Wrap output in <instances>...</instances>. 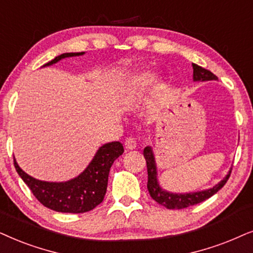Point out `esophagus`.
<instances>
[{
	"label": "esophagus",
	"instance_id": "34e87169",
	"mask_svg": "<svg viewBox=\"0 0 253 253\" xmlns=\"http://www.w3.org/2000/svg\"><path fill=\"white\" fill-rule=\"evenodd\" d=\"M125 147H126L127 150L135 149V148H136V141H135V139H134V137H132V136L127 137V139L125 140Z\"/></svg>",
	"mask_w": 253,
	"mask_h": 253
}]
</instances>
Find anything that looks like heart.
I'll list each match as a JSON object with an SVG mask.
<instances>
[{
  "instance_id": "b5f03b06",
  "label": "heart",
  "mask_w": 253,
  "mask_h": 253,
  "mask_svg": "<svg viewBox=\"0 0 253 253\" xmlns=\"http://www.w3.org/2000/svg\"><path fill=\"white\" fill-rule=\"evenodd\" d=\"M155 81L154 74L151 73H140L132 77L129 81L128 85L130 90H143L147 89L148 86H150Z\"/></svg>"
}]
</instances>
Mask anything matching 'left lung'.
<instances>
[{"mask_svg": "<svg viewBox=\"0 0 253 253\" xmlns=\"http://www.w3.org/2000/svg\"><path fill=\"white\" fill-rule=\"evenodd\" d=\"M193 67V81L194 82H205V81H216L217 77L214 75L210 70L203 68V67L192 63ZM143 156L147 162V170H148V191H149L150 197L162 206H164L168 210H181V208H186L188 206H193L199 203H203L211 195H214L216 192L221 190L227 183L231 173V169L229 171L227 176L222 179L220 183L215 185V186L207 188L204 191L198 192H190V193H173L169 192L164 188H162L157 178V167L156 161H155L154 151L151 147H146L143 149Z\"/></svg>", "mask_w": 253, "mask_h": 253, "instance_id": "obj_1", "label": "left lung"}]
</instances>
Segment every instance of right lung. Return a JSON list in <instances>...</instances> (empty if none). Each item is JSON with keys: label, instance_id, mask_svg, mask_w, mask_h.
Returning a JSON list of instances; mask_svg holds the SVG:
<instances>
[{"label": "right lung", "instance_id": "right-lung-1", "mask_svg": "<svg viewBox=\"0 0 253 253\" xmlns=\"http://www.w3.org/2000/svg\"><path fill=\"white\" fill-rule=\"evenodd\" d=\"M80 53H63L42 67L52 66L60 60L70 56L83 55ZM124 153V147L119 141L103 144L97 150L89 166L79 176L67 181H43L36 179L24 172L16 158L13 157L17 173L28 185L40 204L61 213H85L102 203L105 197L109 172L113 162Z\"/></svg>", "mask_w": 253, "mask_h": 253}]
</instances>
